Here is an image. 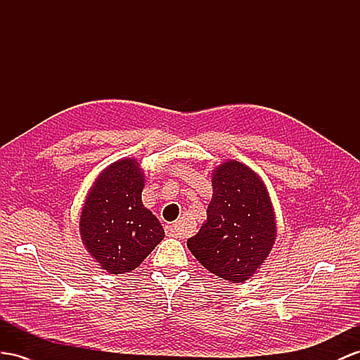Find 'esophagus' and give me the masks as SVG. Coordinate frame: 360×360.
Here are the masks:
<instances>
[{
    "mask_svg": "<svg viewBox=\"0 0 360 360\" xmlns=\"http://www.w3.org/2000/svg\"><path fill=\"white\" fill-rule=\"evenodd\" d=\"M167 233H169L170 236H173V237H184V231L179 228L178 224H174V225L169 226V228H167Z\"/></svg>",
    "mask_w": 360,
    "mask_h": 360,
    "instance_id": "esophagus-1",
    "label": "esophagus"
}]
</instances>
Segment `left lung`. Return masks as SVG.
Masks as SVG:
<instances>
[{"label":"left lung","mask_w":360,"mask_h":360,"mask_svg":"<svg viewBox=\"0 0 360 360\" xmlns=\"http://www.w3.org/2000/svg\"><path fill=\"white\" fill-rule=\"evenodd\" d=\"M211 182L207 220L187 246L211 274L243 283L264 263L276 237L268 190L259 174L238 161L220 164Z\"/></svg>","instance_id":"1"}]
</instances>
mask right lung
Here are the masks:
<instances>
[{
    "label": "right lung",
    "instance_id": "obj_1",
    "mask_svg": "<svg viewBox=\"0 0 360 360\" xmlns=\"http://www.w3.org/2000/svg\"><path fill=\"white\" fill-rule=\"evenodd\" d=\"M144 173L134 158L98 174L80 214L86 250L109 274L131 272L164 238V229L141 202Z\"/></svg>",
    "mask_w": 360,
    "mask_h": 360
}]
</instances>
